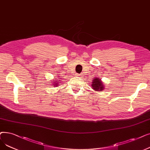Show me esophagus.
Masks as SVG:
<instances>
[{
	"label": "esophagus",
	"mask_w": 150,
	"mask_h": 150,
	"mask_svg": "<svg viewBox=\"0 0 150 150\" xmlns=\"http://www.w3.org/2000/svg\"><path fill=\"white\" fill-rule=\"evenodd\" d=\"M75 76H82L83 75H82V74H76Z\"/></svg>",
	"instance_id": "34e87169"
}]
</instances>
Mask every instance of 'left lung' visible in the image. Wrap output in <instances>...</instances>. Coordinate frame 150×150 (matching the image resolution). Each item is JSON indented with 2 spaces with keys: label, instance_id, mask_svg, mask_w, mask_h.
Instances as JSON below:
<instances>
[{
  "label": "left lung",
  "instance_id": "obj_1",
  "mask_svg": "<svg viewBox=\"0 0 150 150\" xmlns=\"http://www.w3.org/2000/svg\"><path fill=\"white\" fill-rule=\"evenodd\" d=\"M94 79L93 80L92 82V88L96 91H102L105 87H104V84L102 82L101 80H100L99 78H94Z\"/></svg>",
  "mask_w": 150,
  "mask_h": 150
}]
</instances>
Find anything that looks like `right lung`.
I'll return each mask as SVG.
<instances>
[{
  "mask_svg": "<svg viewBox=\"0 0 150 150\" xmlns=\"http://www.w3.org/2000/svg\"><path fill=\"white\" fill-rule=\"evenodd\" d=\"M59 79H60V78H59ZM55 79H56V80H54L53 81V84H52V85H54V87H57V86H59V84H61V81H57V80H56V78H55Z\"/></svg>",
  "mask_w": 150,
  "mask_h": 150,
  "instance_id": "1",
  "label": "right lung"
}]
</instances>
